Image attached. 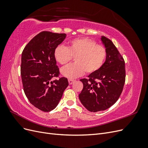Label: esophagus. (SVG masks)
Segmentation results:
<instances>
[{"instance_id":"obj_1","label":"esophagus","mask_w":148,"mask_h":148,"mask_svg":"<svg viewBox=\"0 0 148 148\" xmlns=\"http://www.w3.org/2000/svg\"><path fill=\"white\" fill-rule=\"evenodd\" d=\"M74 82H75V80L74 79H69V84H72Z\"/></svg>"}]
</instances>
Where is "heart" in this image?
Returning <instances> with one entry per match:
<instances>
[{
    "instance_id": "1",
    "label": "heart",
    "mask_w": 148,
    "mask_h": 148,
    "mask_svg": "<svg viewBox=\"0 0 148 148\" xmlns=\"http://www.w3.org/2000/svg\"><path fill=\"white\" fill-rule=\"evenodd\" d=\"M106 55L104 46L88 38L71 40L68 47L59 45L53 52L54 59L62 65H66L74 57L75 63L61 70L62 75L70 79L80 77L84 71L91 74L99 70L104 64Z\"/></svg>"
}]
</instances>
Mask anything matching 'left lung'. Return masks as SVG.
<instances>
[{"label":"left lung","mask_w":148,"mask_h":148,"mask_svg":"<svg viewBox=\"0 0 148 148\" xmlns=\"http://www.w3.org/2000/svg\"><path fill=\"white\" fill-rule=\"evenodd\" d=\"M101 41L107 52L105 62L87 79H80L83 88L79 99L92 112L106 110L114 105L122 92L125 81L123 57L110 39L102 36Z\"/></svg>","instance_id":"left-lung-1"}]
</instances>
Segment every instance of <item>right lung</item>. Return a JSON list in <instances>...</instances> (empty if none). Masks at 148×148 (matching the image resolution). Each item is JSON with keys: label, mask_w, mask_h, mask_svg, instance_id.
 <instances>
[{"label": "right lung", "mask_w": 148, "mask_h": 148, "mask_svg": "<svg viewBox=\"0 0 148 148\" xmlns=\"http://www.w3.org/2000/svg\"><path fill=\"white\" fill-rule=\"evenodd\" d=\"M66 36L42 31L31 40L22 52L21 76L25 94L31 104L44 112L56 108L69 86L65 77L52 79L60 73L53 52Z\"/></svg>", "instance_id": "1"}]
</instances>
